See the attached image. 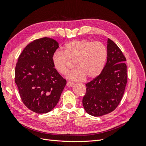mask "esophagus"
Wrapping results in <instances>:
<instances>
[{
    "label": "esophagus",
    "instance_id": "esophagus-1",
    "mask_svg": "<svg viewBox=\"0 0 146 146\" xmlns=\"http://www.w3.org/2000/svg\"><path fill=\"white\" fill-rule=\"evenodd\" d=\"M73 85H74V83L71 82H68L66 83V86H68V87H72Z\"/></svg>",
    "mask_w": 146,
    "mask_h": 146
}]
</instances>
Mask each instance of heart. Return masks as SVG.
<instances>
[{
    "instance_id": "obj_1",
    "label": "heart",
    "mask_w": 146,
    "mask_h": 146,
    "mask_svg": "<svg viewBox=\"0 0 146 146\" xmlns=\"http://www.w3.org/2000/svg\"><path fill=\"white\" fill-rule=\"evenodd\" d=\"M107 56V49L102 42L82 39L67 43L63 52H56L52 60L54 68L61 75L68 73L70 61H74L76 69L68 74V78L78 82L84 80L86 76L93 79L100 75L104 68Z\"/></svg>"
}]
</instances>
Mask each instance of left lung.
<instances>
[{
	"label": "left lung",
	"mask_w": 146,
	"mask_h": 146,
	"mask_svg": "<svg viewBox=\"0 0 146 146\" xmlns=\"http://www.w3.org/2000/svg\"><path fill=\"white\" fill-rule=\"evenodd\" d=\"M107 49L106 64L100 75L86 84V92L82 101L85 111L95 117L115 109L127 82L126 59L122 51L110 39L107 40Z\"/></svg>",
	"instance_id": "1"
}]
</instances>
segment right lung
<instances>
[{"label":"right lung","mask_w":146,"mask_h":146,"mask_svg":"<svg viewBox=\"0 0 146 146\" xmlns=\"http://www.w3.org/2000/svg\"><path fill=\"white\" fill-rule=\"evenodd\" d=\"M58 48L56 40L40 38L27 44L19 56L15 83L22 101L34 112L45 113L53 109L66 84L52 63Z\"/></svg>","instance_id":"1"}]
</instances>
